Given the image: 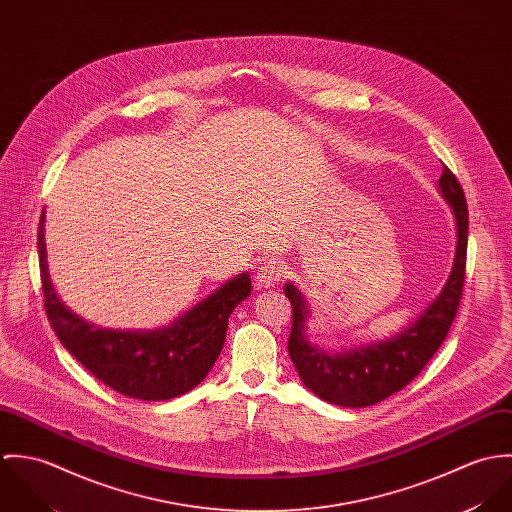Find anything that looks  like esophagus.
Segmentation results:
<instances>
[{
	"label": "esophagus",
	"instance_id": "obj_1",
	"mask_svg": "<svg viewBox=\"0 0 512 512\" xmlns=\"http://www.w3.org/2000/svg\"><path fill=\"white\" fill-rule=\"evenodd\" d=\"M284 276V262H280L274 256H268L260 262L256 270V286L258 288H272L276 286Z\"/></svg>",
	"mask_w": 512,
	"mask_h": 512
}]
</instances>
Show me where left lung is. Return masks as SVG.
Segmentation results:
<instances>
[{"instance_id":"obj_1","label":"left lung","mask_w":512,"mask_h":512,"mask_svg":"<svg viewBox=\"0 0 512 512\" xmlns=\"http://www.w3.org/2000/svg\"><path fill=\"white\" fill-rule=\"evenodd\" d=\"M438 185L457 226L453 268L438 299L398 335L341 353H327L309 343L305 335L309 305L303 293L292 284H286L284 293L292 303L293 319L288 351L303 384L321 400L345 408L378 404L410 384L447 337L463 293L469 213L463 189L445 165Z\"/></svg>"}]
</instances>
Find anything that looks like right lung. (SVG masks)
Returning <instances> with one entry per match:
<instances>
[{"label": "right lung", "mask_w": 512, "mask_h": 512, "mask_svg": "<svg viewBox=\"0 0 512 512\" xmlns=\"http://www.w3.org/2000/svg\"><path fill=\"white\" fill-rule=\"evenodd\" d=\"M45 211L39 220L37 248L45 311L49 323L74 359L116 392L157 402L193 390L219 359L228 317L250 290L244 272L155 331H112L86 323L63 305L47 272Z\"/></svg>", "instance_id": "add662e5"}]
</instances>
